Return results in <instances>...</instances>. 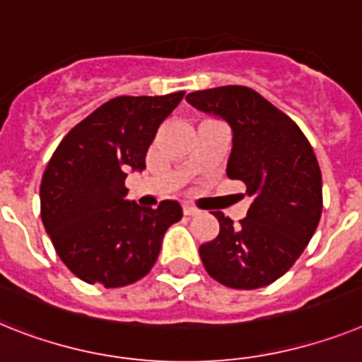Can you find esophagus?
Masks as SVG:
<instances>
[{
	"label": "esophagus",
	"mask_w": 362,
	"mask_h": 362,
	"mask_svg": "<svg viewBox=\"0 0 362 362\" xmlns=\"http://www.w3.org/2000/svg\"><path fill=\"white\" fill-rule=\"evenodd\" d=\"M182 211H184V215H197L199 214V209L193 208L191 204H184L182 206Z\"/></svg>",
	"instance_id": "obj_1"
}]
</instances>
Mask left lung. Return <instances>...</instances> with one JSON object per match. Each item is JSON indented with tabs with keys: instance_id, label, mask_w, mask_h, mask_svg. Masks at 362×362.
<instances>
[{
	"instance_id": "8db88e82",
	"label": "left lung",
	"mask_w": 362,
	"mask_h": 362,
	"mask_svg": "<svg viewBox=\"0 0 362 362\" xmlns=\"http://www.w3.org/2000/svg\"><path fill=\"white\" fill-rule=\"evenodd\" d=\"M197 110L226 121L232 153L226 175L247 186V217L214 211L218 235L200 245L204 269L232 289H259L294 265L322 215V175L308 138L289 115L247 86L200 90L186 97Z\"/></svg>"
}]
</instances>
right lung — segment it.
Segmentation results:
<instances>
[{
	"instance_id": "1",
	"label": "right lung",
	"mask_w": 362,
	"mask_h": 362,
	"mask_svg": "<svg viewBox=\"0 0 362 362\" xmlns=\"http://www.w3.org/2000/svg\"><path fill=\"white\" fill-rule=\"evenodd\" d=\"M182 97H115L75 124L45 167L42 223L64 265L86 284L112 289L144 278L167 228L182 218L176 200L153 209L124 199L127 173L144 171L158 127Z\"/></svg>"
}]
</instances>
